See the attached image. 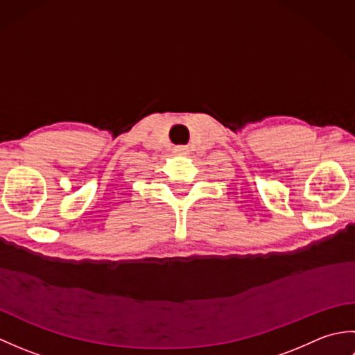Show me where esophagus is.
Masks as SVG:
<instances>
[{
    "label": "esophagus",
    "mask_w": 355,
    "mask_h": 355,
    "mask_svg": "<svg viewBox=\"0 0 355 355\" xmlns=\"http://www.w3.org/2000/svg\"><path fill=\"white\" fill-rule=\"evenodd\" d=\"M173 153H175L177 155H186L187 154V148L186 146H177Z\"/></svg>",
    "instance_id": "esophagus-1"
}]
</instances>
